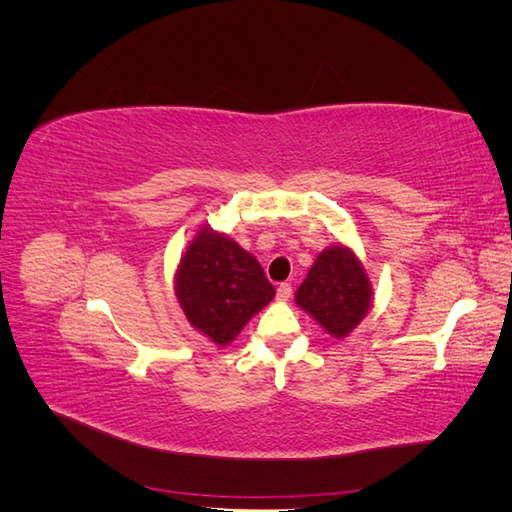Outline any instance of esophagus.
I'll list each match as a JSON object with an SVG mask.
<instances>
[{
	"instance_id": "obj_1",
	"label": "esophagus",
	"mask_w": 512,
	"mask_h": 512,
	"mask_svg": "<svg viewBox=\"0 0 512 512\" xmlns=\"http://www.w3.org/2000/svg\"><path fill=\"white\" fill-rule=\"evenodd\" d=\"M292 297V286L290 284H280V286H277V299H280V301H288Z\"/></svg>"
}]
</instances>
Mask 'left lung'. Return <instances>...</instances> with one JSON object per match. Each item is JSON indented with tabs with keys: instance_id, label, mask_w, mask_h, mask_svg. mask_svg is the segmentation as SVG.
I'll return each instance as SVG.
<instances>
[{
	"instance_id": "8db88e82",
	"label": "left lung",
	"mask_w": 512,
	"mask_h": 512,
	"mask_svg": "<svg viewBox=\"0 0 512 512\" xmlns=\"http://www.w3.org/2000/svg\"><path fill=\"white\" fill-rule=\"evenodd\" d=\"M294 301L329 335L344 339L369 312L371 284L361 260L339 243L316 256Z\"/></svg>"
}]
</instances>
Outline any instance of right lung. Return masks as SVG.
<instances>
[{
	"label": "right lung",
	"mask_w": 512,
	"mask_h": 512,
	"mask_svg": "<svg viewBox=\"0 0 512 512\" xmlns=\"http://www.w3.org/2000/svg\"><path fill=\"white\" fill-rule=\"evenodd\" d=\"M175 294L192 327L226 346L275 297V288L250 252L203 226L181 256Z\"/></svg>",
	"instance_id": "add662e5"
}]
</instances>
